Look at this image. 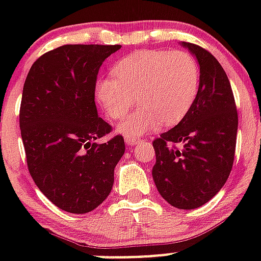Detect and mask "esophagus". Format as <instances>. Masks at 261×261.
<instances>
[{
    "mask_svg": "<svg viewBox=\"0 0 261 261\" xmlns=\"http://www.w3.org/2000/svg\"><path fill=\"white\" fill-rule=\"evenodd\" d=\"M139 142V138H134V137H127L126 138V143L127 145H131V146H134L137 143Z\"/></svg>",
    "mask_w": 261,
    "mask_h": 261,
    "instance_id": "1",
    "label": "esophagus"
}]
</instances>
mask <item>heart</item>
I'll return each instance as SVG.
<instances>
[{"instance_id": "1", "label": "heart", "mask_w": 261, "mask_h": 261, "mask_svg": "<svg viewBox=\"0 0 261 261\" xmlns=\"http://www.w3.org/2000/svg\"><path fill=\"white\" fill-rule=\"evenodd\" d=\"M199 70L186 51H138L115 63L112 77L96 84V98L112 120L124 118L133 104L138 110L118 126L120 134L141 137L159 124L180 122L194 104Z\"/></svg>"}]
</instances>
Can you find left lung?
<instances>
[{"label": "left lung", "instance_id": "8db88e82", "mask_svg": "<svg viewBox=\"0 0 261 261\" xmlns=\"http://www.w3.org/2000/svg\"><path fill=\"white\" fill-rule=\"evenodd\" d=\"M181 46L198 59V94L177 126L153 141L151 174L171 206L192 210L218 194L230 174L239 115L229 79L214 55L192 43Z\"/></svg>", "mask_w": 261, "mask_h": 261}]
</instances>
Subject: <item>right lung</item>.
I'll use <instances>...</instances> for the list:
<instances>
[{
	"instance_id": "obj_1",
	"label": "right lung",
	"mask_w": 261,
	"mask_h": 261,
	"mask_svg": "<svg viewBox=\"0 0 261 261\" xmlns=\"http://www.w3.org/2000/svg\"><path fill=\"white\" fill-rule=\"evenodd\" d=\"M120 44H65L38 58L22 88L20 130L27 165L38 188L61 210L85 214L114 186L124 139H96L112 127L97 115L100 66Z\"/></svg>"
}]
</instances>
